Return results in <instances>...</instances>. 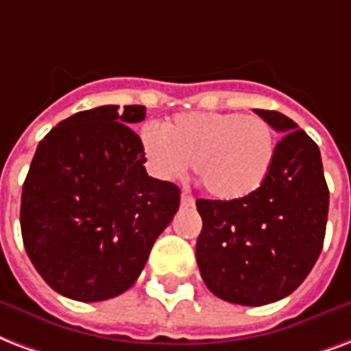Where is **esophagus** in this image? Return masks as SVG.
I'll list each match as a JSON object with an SVG mask.
<instances>
[{
  "label": "esophagus",
  "instance_id": "1",
  "mask_svg": "<svg viewBox=\"0 0 351 351\" xmlns=\"http://www.w3.org/2000/svg\"><path fill=\"white\" fill-rule=\"evenodd\" d=\"M180 204L184 206V208H189V206H193V204H195V199H193V197H191V195H189V193H182Z\"/></svg>",
  "mask_w": 351,
  "mask_h": 351
}]
</instances>
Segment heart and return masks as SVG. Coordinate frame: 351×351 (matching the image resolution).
<instances>
[{
    "mask_svg": "<svg viewBox=\"0 0 351 351\" xmlns=\"http://www.w3.org/2000/svg\"><path fill=\"white\" fill-rule=\"evenodd\" d=\"M149 167L160 180H178L193 165L208 193L221 200L245 199L269 178L276 138L261 116L237 112H184L165 127L141 132Z\"/></svg>",
    "mask_w": 351,
    "mask_h": 351,
    "instance_id": "b5f03b06",
    "label": "heart"
}]
</instances>
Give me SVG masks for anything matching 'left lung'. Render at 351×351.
Returning <instances> with one entry per match:
<instances>
[{
    "instance_id": "obj_1",
    "label": "left lung",
    "mask_w": 351,
    "mask_h": 351,
    "mask_svg": "<svg viewBox=\"0 0 351 351\" xmlns=\"http://www.w3.org/2000/svg\"><path fill=\"white\" fill-rule=\"evenodd\" d=\"M282 132L271 175L237 200H197L200 276L211 293L239 306L289 296L324 245L330 191L315 141L276 110H254Z\"/></svg>"
}]
</instances>
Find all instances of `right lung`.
<instances>
[{"mask_svg": "<svg viewBox=\"0 0 351 351\" xmlns=\"http://www.w3.org/2000/svg\"><path fill=\"white\" fill-rule=\"evenodd\" d=\"M145 106L77 112L38 143L23 182L21 237L34 269L71 300L125 293L175 217L180 189L147 175L132 125Z\"/></svg>", "mask_w": 351, "mask_h": 351, "instance_id": "right-lung-1", "label": "right lung"}]
</instances>
